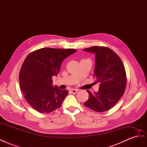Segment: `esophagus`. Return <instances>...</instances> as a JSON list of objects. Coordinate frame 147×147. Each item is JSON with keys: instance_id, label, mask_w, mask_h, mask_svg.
<instances>
[{"instance_id": "esophagus-1", "label": "esophagus", "mask_w": 147, "mask_h": 147, "mask_svg": "<svg viewBox=\"0 0 147 147\" xmlns=\"http://www.w3.org/2000/svg\"><path fill=\"white\" fill-rule=\"evenodd\" d=\"M77 91H78L77 90H70V92H72V93H73V94H76V93L77 92Z\"/></svg>"}]
</instances>
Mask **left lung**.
<instances>
[{"label":"left lung","mask_w":147,"mask_h":147,"mask_svg":"<svg viewBox=\"0 0 147 147\" xmlns=\"http://www.w3.org/2000/svg\"><path fill=\"white\" fill-rule=\"evenodd\" d=\"M83 51L95 55L94 75L96 83H100L97 93L87 91L89 98L84 104L95 112H105L117 103L125 91L124 66L120 57L109 48L92 47Z\"/></svg>","instance_id":"left-lung-1"}]
</instances>
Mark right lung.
Returning <instances> with one entry per match:
<instances>
[{
	"label": "right lung",
	"mask_w": 147,
	"mask_h": 147,
	"mask_svg": "<svg viewBox=\"0 0 147 147\" xmlns=\"http://www.w3.org/2000/svg\"><path fill=\"white\" fill-rule=\"evenodd\" d=\"M75 49L44 48L26 57L20 72V83L26 100L37 112L47 113L59 108L68 94L67 90L53 85L61 65Z\"/></svg>",
	"instance_id": "obj_1"
}]
</instances>
